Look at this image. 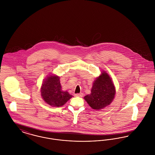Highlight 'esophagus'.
<instances>
[{
	"label": "esophagus",
	"mask_w": 155,
	"mask_h": 155,
	"mask_svg": "<svg viewBox=\"0 0 155 155\" xmlns=\"http://www.w3.org/2000/svg\"><path fill=\"white\" fill-rule=\"evenodd\" d=\"M75 96L76 97H82L83 96V94L82 93H80V94H76L75 95Z\"/></svg>",
	"instance_id": "34e87169"
}]
</instances>
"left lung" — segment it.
Wrapping results in <instances>:
<instances>
[{
    "mask_svg": "<svg viewBox=\"0 0 155 155\" xmlns=\"http://www.w3.org/2000/svg\"><path fill=\"white\" fill-rule=\"evenodd\" d=\"M115 94V87L111 78L103 71L94 82L91 94L84 98L93 109L101 110L111 103Z\"/></svg>",
    "mask_w": 155,
    "mask_h": 155,
    "instance_id": "8db88e82",
    "label": "left lung"
}]
</instances>
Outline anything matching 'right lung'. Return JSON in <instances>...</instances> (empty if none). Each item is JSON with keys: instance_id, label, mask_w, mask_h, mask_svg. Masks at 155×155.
Wrapping results in <instances>:
<instances>
[{"instance_id": "right-lung-1", "label": "right lung", "mask_w": 155, "mask_h": 155, "mask_svg": "<svg viewBox=\"0 0 155 155\" xmlns=\"http://www.w3.org/2000/svg\"><path fill=\"white\" fill-rule=\"evenodd\" d=\"M41 92L45 102L52 107L62 106L73 97L68 92L62 91L60 77L54 75H49L45 79Z\"/></svg>"}]
</instances>
